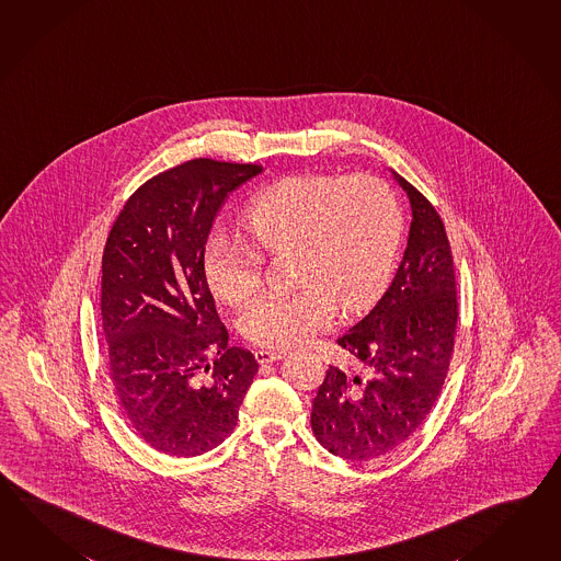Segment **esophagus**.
Segmentation results:
<instances>
[{"instance_id":"1","label":"esophagus","mask_w":561,"mask_h":561,"mask_svg":"<svg viewBox=\"0 0 561 561\" xmlns=\"http://www.w3.org/2000/svg\"><path fill=\"white\" fill-rule=\"evenodd\" d=\"M253 356L260 364H270V362L282 360L286 356V352H282V350H255Z\"/></svg>"}]
</instances>
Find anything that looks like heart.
I'll return each instance as SVG.
<instances>
[{
  "label": "heart",
  "instance_id": "heart-1",
  "mask_svg": "<svg viewBox=\"0 0 561 561\" xmlns=\"http://www.w3.org/2000/svg\"><path fill=\"white\" fill-rule=\"evenodd\" d=\"M241 225L253 249L233 237H209L203 272L213 294L241 306L260 289L263 257L296 253L291 296L257 299L239 330L263 348H289L364 308L387 282L400 239L392 191L373 174H289L248 203Z\"/></svg>",
  "mask_w": 561,
  "mask_h": 561
}]
</instances>
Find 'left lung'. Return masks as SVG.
<instances>
[{"label": "left lung", "instance_id": "obj_1", "mask_svg": "<svg viewBox=\"0 0 561 561\" xmlns=\"http://www.w3.org/2000/svg\"><path fill=\"white\" fill-rule=\"evenodd\" d=\"M397 179L412 207L404 257L373 311L337 337L364 374L330 366L311 404L320 445L350 461L387 455L424 423L455 350L459 304L445 225L419 188Z\"/></svg>", "mask_w": 561, "mask_h": 561}]
</instances>
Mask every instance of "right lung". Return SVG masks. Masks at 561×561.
<instances>
[{"label":"right lung","mask_w":561,"mask_h":561,"mask_svg":"<svg viewBox=\"0 0 561 561\" xmlns=\"http://www.w3.org/2000/svg\"><path fill=\"white\" fill-rule=\"evenodd\" d=\"M253 162L193 159L128 197L102 253L108 374L126 421L147 445L197 457L233 433L257 362L229 346L203 251L229 191Z\"/></svg>","instance_id":"add662e5"}]
</instances>
